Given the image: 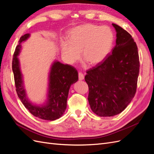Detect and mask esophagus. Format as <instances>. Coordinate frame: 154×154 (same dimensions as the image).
I'll return each instance as SVG.
<instances>
[{
	"label": "esophagus",
	"mask_w": 154,
	"mask_h": 154,
	"mask_svg": "<svg viewBox=\"0 0 154 154\" xmlns=\"http://www.w3.org/2000/svg\"><path fill=\"white\" fill-rule=\"evenodd\" d=\"M78 78H79V80H84V75H83V74L82 72L78 73Z\"/></svg>",
	"instance_id": "esophagus-1"
}]
</instances>
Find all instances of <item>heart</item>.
Returning a JSON list of instances; mask_svg holds the SVG:
<instances>
[{"mask_svg":"<svg viewBox=\"0 0 154 154\" xmlns=\"http://www.w3.org/2000/svg\"><path fill=\"white\" fill-rule=\"evenodd\" d=\"M113 32L106 26L86 24L68 32V42L61 43L62 54L71 64L80 58L91 65L99 64L109 54L114 44Z\"/></svg>","mask_w":154,"mask_h":154,"instance_id":"heart-1","label":"heart"}]
</instances>
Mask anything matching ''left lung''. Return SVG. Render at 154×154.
Segmentation results:
<instances>
[{"label": "left lung", "instance_id": "1", "mask_svg": "<svg viewBox=\"0 0 154 154\" xmlns=\"http://www.w3.org/2000/svg\"><path fill=\"white\" fill-rule=\"evenodd\" d=\"M116 45L103 62L87 71L88 101L93 112L101 117L119 114L131 102L137 88L139 58L137 45L122 27L112 24Z\"/></svg>", "mask_w": 154, "mask_h": 154}]
</instances>
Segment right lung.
Wrapping results in <instances>:
<instances>
[{
  "label": "right lung",
  "mask_w": 154,
  "mask_h": 154,
  "mask_svg": "<svg viewBox=\"0 0 154 154\" xmlns=\"http://www.w3.org/2000/svg\"><path fill=\"white\" fill-rule=\"evenodd\" d=\"M27 33L20 37L13 54L12 69L16 91L22 103L30 113L42 119L54 121L62 117L67 108L69 88L78 80L76 69L68 64L54 61L49 74L48 98L42 105L33 104L27 97L18 56L20 53L21 44L29 38Z\"/></svg>",
  "instance_id": "right-lung-1"
}]
</instances>
